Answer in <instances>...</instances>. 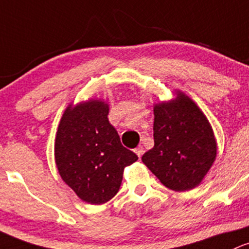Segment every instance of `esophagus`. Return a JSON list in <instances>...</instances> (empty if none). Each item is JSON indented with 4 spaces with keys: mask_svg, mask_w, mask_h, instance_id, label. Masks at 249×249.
<instances>
[{
    "mask_svg": "<svg viewBox=\"0 0 249 249\" xmlns=\"http://www.w3.org/2000/svg\"><path fill=\"white\" fill-rule=\"evenodd\" d=\"M134 152L137 153V155H138V157L140 158V157H142V153H143V147H142V145H139V146H138L137 148H135V150H134Z\"/></svg>",
    "mask_w": 249,
    "mask_h": 249,
    "instance_id": "obj_1",
    "label": "esophagus"
}]
</instances>
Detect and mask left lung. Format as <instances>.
<instances>
[{
    "mask_svg": "<svg viewBox=\"0 0 249 249\" xmlns=\"http://www.w3.org/2000/svg\"><path fill=\"white\" fill-rule=\"evenodd\" d=\"M153 111L155 146L142 160L169 189L189 191L200 183L216 158L210 122L183 93L170 103L156 104Z\"/></svg>",
    "mask_w": 249,
    "mask_h": 249,
    "instance_id": "obj_1",
    "label": "left lung"
}]
</instances>
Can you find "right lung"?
Returning a JSON list of instances; mask_svg holds the SVG:
<instances>
[{"instance_id":"obj_1","label":"right lung","mask_w":249,"mask_h":249,"mask_svg":"<svg viewBox=\"0 0 249 249\" xmlns=\"http://www.w3.org/2000/svg\"><path fill=\"white\" fill-rule=\"evenodd\" d=\"M107 114L109 107L102 101L68 107L56 135L55 160L61 178L81 200L93 205L115 196L124 166L138 160L121 143Z\"/></svg>"}]
</instances>
